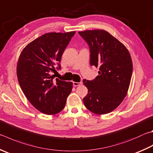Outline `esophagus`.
Returning <instances> with one entry per match:
<instances>
[{
  "label": "esophagus",
  "instance_id": "1",
  "mask_svg": "<svg viewBox=\"0 0 153 153\" xmlns=\"http://www.w3.org/2000/svg\"><path fill=\"white\" fill-rule=\"evenodd\" d=\"M73 84H74V86H76H76H78V85H82V82H73Z\"/></svg>",
  "mask_w": 153,
  "mask_h": 153
}]
</instances>
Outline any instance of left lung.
Returning a JSON list of instances; mask_svg holds the SVG:
<instances>
[{
  "instance_id": "obj_1",
  "label": "left lung",
  "mask_w": 153,
  "mask_h": 153,
  "mask_svg": "<svg viewBox=\"0 0 153 153\" xmlns=\"http://www.w3.org/2000/svg\"><path fill=\"white\" fill-rule=\"evenodd\" d=\"M90 49V65L99 69L94 80L84 79L88 93L83 99L87 109L102 115L115 110L126 97L132 74L128 50L102 29L79 31Z\"/></svg>"
}]
</instances>
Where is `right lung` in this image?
<instances>
[{
    "instance_id": "obj_1",
    "label": "right lung",
    "mask_w": 153,
    "mask_h": 153,
    "mask_svg": "<svg viewBox=\"0 0 153 153\" xmlns=\"http://www.w3.org/2000/svg\"><path fill=\"white\" fill-rule=\"evenodd\" d=\"M76 31L48 33L29 43L19 57L16 74L22 91L33 106L48 115L60 112L73 88V83L62 81L51 74Z\"/></svg>"
}]
</instances>
